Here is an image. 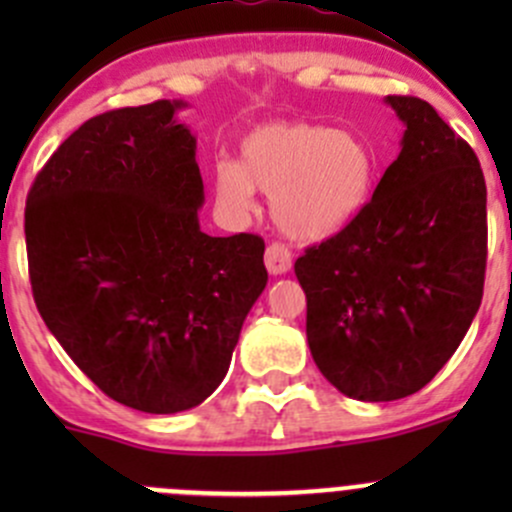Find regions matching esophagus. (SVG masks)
I'll list each match as a JSON object with an SVG mask.
<instances>
[{
  "label": "esophagus",
  "instance_id": "1",
  "mask_svg": "<svg viewBox=\"0 0 512 512\" xmlns=\"http://www.w3.org/2000/svg\"><path fill=\"white\" fill-rule=\"evenodd\" d=\"M265 267L270 275H287L292 270V252L282 242H272L265 250Z\"/></svg>",
  "mask_w": 512,
  "mask_h": 512
}]
</instances>
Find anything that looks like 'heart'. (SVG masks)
I'll use <instances>...</instances> for the list:
<instances>
[{
	"instance_id": "b5f03b06",
	"label": "heart",
	"mask_w": 512,
	"mask_h": 512,
	"mask_svg": "<svg viewBox=\"0 0 512 512\" xmlns=\"http://www.w3.org/2000/svg\"><path fill=\"white\" fill-rule=\"evenodd\" d=\"M376 156L352 131L285 121L255 128L240 141V160L213 165L215 203L227 215L255 210V190L270 195L272 220L294 240L337 235L369 203Z\"/></svg>"
}]
</instances>
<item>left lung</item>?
Segmentation results:
<instances>
[{
	"label": "left lung",
	"mask_w": 512,
	"mask_h": 512,
	"mask_svg": "<svg viewBox=\"0 0 512 512\" xmlns=\"http://www.w3.org/2000/svg\"><path fill=\"white\" fill-rule=\"evenodd\" d=\"M406 131L359 215L294 262L307 342L356 401L416 394L466 337L485 280V180L431 103L386 96Z\"/></svg>",
	"instance_id": "left-lung-1"
}]
</instances>
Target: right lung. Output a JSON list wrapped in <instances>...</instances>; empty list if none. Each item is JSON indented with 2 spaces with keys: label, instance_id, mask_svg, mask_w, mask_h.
<instances>
[{
  "label": "right lung",
  "instance_id": "add662e5",
  "mask_svg": "<svg viewBox=\"0 0 512 512\" xmlns=\"http://www.w3.org/2000/svg\"><path fill=\"white\" fill-rule=\"evenodd\" d=\"M183 101L101 113L36 175L29 277L56 342L123 406L178 414L225 379L262 289L265 242L210 237Z\"/></svg>",
  "mask_w": 512,
  "mask_h": 512
}]
</instances>
